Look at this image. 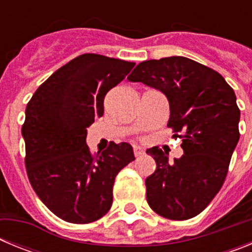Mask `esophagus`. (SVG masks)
Masks as SVG:
<instances>
[{
    "label": "esophagus",
    "instance_id": "1",
    "mask_svg": "<svg viewBox=\"0 0 252 252\" xmlns=\"http://www.w3.org/2000/svg\"><path fill=\"white\" fill-rule=\"evenodd\" d=\"M133 153H135V157L139 158V157H142L144 154H145V150L141 148V146H133Z\"/></svg>",
    "mask_w": 252,
    "mask_h": 252
}]
</instances>
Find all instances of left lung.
Returning a JSON list of instances; mask_svg holds the SVG:
<instances>
[{"label":"left lung","instance_id":"8db88e82","mask_svg":"<svg viewBox=\"0 0 252 252\" xmlns=\"http://www.w3.org/2000/svg\"><path fill=\"white\" fill-rule=\"evenodd\" d=\"M165 94L168 127L183 137L184 154L169 161L160 149L146 150L157 170L146 178V199L169 220L195 217L220 192L240 139V110L224 78L186 57L145 60L127 77Z\"/></svg>","mask_w":252,"mask_h":252}]
</instances>
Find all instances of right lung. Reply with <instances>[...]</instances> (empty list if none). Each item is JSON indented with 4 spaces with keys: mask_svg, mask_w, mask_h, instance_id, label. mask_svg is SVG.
Instances as JSON below:
<instances>
[{
    "mask_svg": "<svg viewBox=\"0 0 252 252\" xmlns=\"http://www.w3.org/2000/svg\"><path fill=\"white\" fill-rule=\"evenodd\" d=\"M135 63L82 54L59 68L32 94L22 137L26 170L37 197L70 223H90L112 206L116 175L135 160L132 146L115 144L93 157L87 127L103 116L107 92Z\"/></svg>",
    "mask_w": 252,
    "mask_h": 252,
    "instance_id": "obj_1",
    "label": "right lung"
}]
</instances>
